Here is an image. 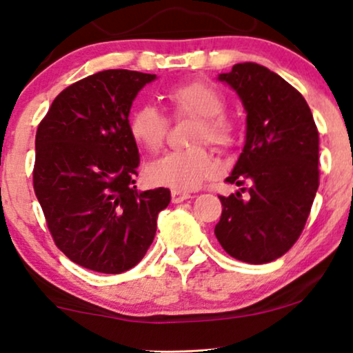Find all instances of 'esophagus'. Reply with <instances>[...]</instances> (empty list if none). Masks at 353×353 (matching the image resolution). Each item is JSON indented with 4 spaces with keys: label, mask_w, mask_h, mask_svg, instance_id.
Returning <instances> with one entry per match:
<instances>
[{
    "label": "esophagus",
    "mask_w": 353,
    "mask_h": 353,
    "mask_svg": "<svg viewBox=\"0 0 353 353\" xmlns=\"http://www.w3.org/2000/svg\"><path fill=\"white\" fill-rule=\"evenodd\" d=\"M190 197H191V194H188V192L172 191V202H173V204H180V202L188 201Z\"/></svg>",
    "instance_id": "obj_1"
}]
</instances>
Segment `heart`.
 Listing matches in <instances>:
<instances>
[{
    "label": "heart",
    "instance_id": "heart-1",
    "mask_svg": "<svg viewBox=\"0 0 353 353\" xmlns=\"http://www.w3.org/2000/svg\"><path fill=\"white\" fill-rule=\"evenodd\" d=\"M165 98L176 117H199L192 143H210L219 149L233 148L236 125L225 112V98L215 86L204 80H191L167 90ZM168 119L157 108L144 104L132 114L130 133L139 146L157 151L165 143ZM216 173V162L202 146L175 149L163 154L146 167V180L152 186H165L175 191H191L199 188Z\"/></svg>",
    "mask_w": 353,
    "mask_h": 353
}]
</instances>
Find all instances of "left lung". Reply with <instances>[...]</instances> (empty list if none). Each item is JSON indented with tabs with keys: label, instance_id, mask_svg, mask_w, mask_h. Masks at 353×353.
Instances as JSON below:
<instances>
[{
	"label": "left lung",
	"instance_id": "obj_1",
	"mask_svg": "<svg viewBox=\"0 0 353 353\" xmlns=\"http://www.w3.org/2000/svg\"><path fill=\"white\" fill-rule=\"evenodd\" d=\"M219 80L236 91L248 114L245 143L226 181L249 183L220 196L215 236L231 257L254 265L281 257L301 236L318 185V130L307 101L267 67L233 65Z\"/></svg>",
	"mask_w": 353,
	"mask_h": 353
}]
</instances>
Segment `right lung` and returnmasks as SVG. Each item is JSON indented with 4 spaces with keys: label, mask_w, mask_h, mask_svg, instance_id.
<instances>
[{
    "label": "right lung",
    "mask_w": 353,
    "mask_h": 353,
    "mask_svg": "<svg viewBox=\"0 0 353 353\" xmlns=\"http://www.w3.org/2000/svg\"><path fill=\"white\" fill-rule=\"evenodd\" d=\"M157 77L110 69L67 86L35 138L33 190L57 248L80 267L119 274L141 262L170 204L167 188L138 191L128 115Z\"/></svg>",
    "instance_id": "add662e5"
}]
</instances>
